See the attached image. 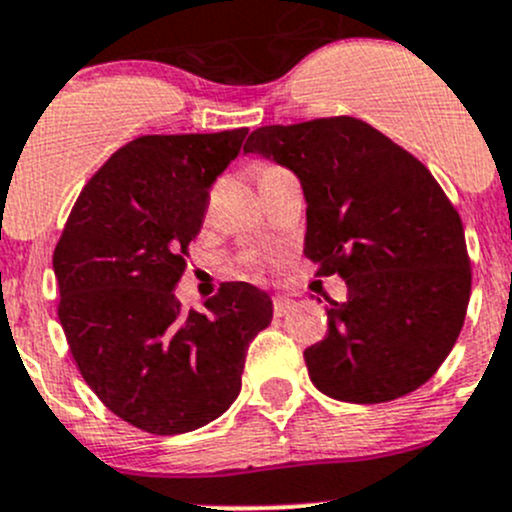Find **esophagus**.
Segmentation results:
<instances>
[{"mask_svg":"<svg viewBox=\"0 0 512 512\" xmlns=\"http://www.w3.org/2000/svg\"><path fill=\"white\" fill-rule=\"evenodd\" d=\"M292 307H294V299L285 297V294H277V297L272 299V309H275L277 317H285V314H287Z\"/></svg>","mask_w":512,"mask_h":512,"instance_id":"obj_1","label":"esophagus"}]
</instances>
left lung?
I'll return each instance as SVG.
<instances>
[{
  "instance_id": "8db88e82",
  "label": "left lung",
  "mask_w": 512,
  "mask_h": 512,
  "mask_svg": "<svg viewBox=\"0 0 512 512\" xmlns=\"http://www.w3.org/2000/svg\"><path fill=\"white\" fill-rule=\"evenodd\" d=\"M245 153L285 165L307 200L304 255L347 282L309 379L349 404H384L426 384L461 334L471 260L461 218L426 165L352 116L262 126Z\"/></svg>"
}]
</instances>
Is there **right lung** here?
<instances>
[{"label": "right lung", "mask_w": 512, "mask_h": 512, "mask_svg": "<svg viewBox=\"0 0 512 512\" xmlns=\"http://www.w3.org/2000/svg\"><path fill=\"white\" fill-rule=\"evenodd\" d=\"M247 128L141 136L84 185L54 250L59 322L86 384L118 418L156 436L230 409L270 294L227 282L183 312L173 289L208 210V190Z\"/></svg>", "instance_id": "right-lung-1"}]
</instances>
